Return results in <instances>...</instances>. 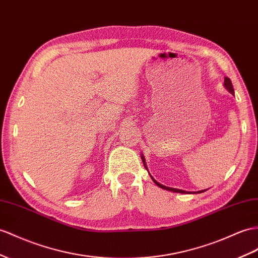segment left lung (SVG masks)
<instances>
[{
  "mask_svg": "<svg viewBox=\"0 0 258 258\" xmlns=\"http://www.w3.org/2000/svg\"><path fill=\"white\" fill-rule=\"evenodd\" d=\"M224 87L227 88V90H229V92H231V94L232 95H234V89H233V86H232V83H231V81H230V78L229 77H224ZM142 160H143V163H144V166H145V168H146V170L148 171V169H147V167H146V161H145V157L144 156H142ZM150 177L151 179H153V181L157 184L158 186L159 187H161V188H163V189H167V190H171V192H175V193H182V194H198V193H203V192H205V190L206 189H203V190H198V192H186V190H183V189H179V188H172V187H168V186H164V185H162V184H160L159 182H157L153 176L150 175Z\"/></svg>",
  "mask_w": 258,
  "mask_h": 258,
  "instance_id": "1",
  "label": "left lung"
}]
</instances>
